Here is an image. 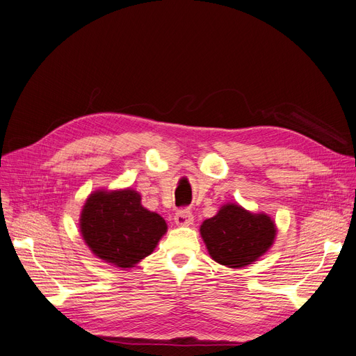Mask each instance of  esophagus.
Returning a JSON list of instances; mask_svg holds the SVG:
<instances>
[{"mask_svg": "<svg viewBox=\"0 0 356 356\" xmlns=\"http://www.w3.org/2000/svg\"><path fill=\"white\" fill-rule=\"evenodd\" d=\"M175 220V225L177 226H181V227H187V226H191L193 222H194V217L193 214L188 211V210H181L175 214L174 217Z\"/></svg>", "mask_w": 356, "mask_h": 356, "instance_id": "1", "label": "esophagus"}]
</instances>
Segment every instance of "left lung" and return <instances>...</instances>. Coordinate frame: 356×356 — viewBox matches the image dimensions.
<instances>
[{
  "label": "left lung",
  "instance_id": "obj_1",
  "mask_svg": "<svg viewBox=\"0 0 356 356\" xmlns=\"http://www.w3.org/2000/svg\"><path fill=\"white\" fill-rule=\"evenodd\" d=\"M277 225L266 213H252L238 202H227L216 216L204 220L200 234L209 255L227 268H243L257 262L273 248Z\"/></svg>",
  "mask_w": 356,
  "mask_h": 356
}]
</instances>
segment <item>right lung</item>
I'll use <instances>...</instances> for the list:
<instances>
[{
    "mask_svg": "<svg viewBox=\"0 0 356 356\" xmlns=\"http://www.w3.org/2000/svg\"><path fill=\"white\" fill-rule=\"evenodd\" d=\"M166 230L163 217L145 209L133 188L92 191L79 216V232L90 250L122 269L149 257Z\"/></svg>",
    "mask_w": 356,
    "mask_h": 356,
    "instance_id": "right-lung-1",
    "label": "right lung"
}]
</instances>
